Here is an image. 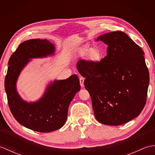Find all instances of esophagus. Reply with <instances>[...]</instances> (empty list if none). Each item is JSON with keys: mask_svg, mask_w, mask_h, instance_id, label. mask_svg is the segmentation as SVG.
<instances>
[{"mask_svg": "<svg viewBox=\"0 0 155 155\" xmlns=\"http://www.w3.org/2000/svg\"><path fill=\"white\" fill-rule=\"evenodd\" d=\"M80 81V84L82 87H84V78L83 77H80L79 78Z\"/></svg>", "mask_w": 155, "mask_h": 155, "instance_id": "esophagus-1", "label": "esophagus"}]
</instances>
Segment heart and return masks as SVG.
Returning a JSON list of instances; mask_svg holds the SVG:
<instances>
[{
    "mask_svg": "<svg viewBox=\"0 0 155 155\" xmlns=\"http://www.w3.org/2000/svg\"><path fill=\"white\" fill-rule=\"evenodd\" d=\"M80 54L81 56L83 57L87 56V57L92 61H98V59H100L101 56V52L98 51L97 48H91L89 51L87 48H84L81 51Z\"/></svg>",
    "mask_w": 155,
    "mask_h": 155,
    "instance_id": "1",
    "label": "heart"
}]
</instances>
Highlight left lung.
Masks as SVG:
<instances>
[{"mask_svg": "<svg viewBox=\"0 0 155 155\" xmlns=\"http://www.w3.org/2000/svg\"><path fill=\"white\" fill-rule=\"evenodd\" d=\"M108 45L100 61H78L85 78L95 118L107 125L123 124L138 117L147 102L149 72L144 52L124 32H111L98 37Z\"/></svg>", "mask_w": 155, "mask_h": 155, "instance_id": "left-lung-1", "label": "left lung"}]
</instances>
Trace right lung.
Here are the masks:
<instances>
[{
    "instance_id": "right-lung-1",
    "label": "right lung",
    "mask_w": 155,
    "mask_h": 155,
    "mask_svg": "<svg viewBox=\"0 0 155 155\" xmlns=\"http://www.w3.org/2000/svg\"><path fill=\"white\" fill-rule=\"evenodd\" d=\"M54 52V46L47 39H31L19 45L8 63L5 88L10 110L20 124L37 132L49 133L63 126L69 104L81 88L77 75L72 74L65 80L54 81L36 103H28L20 97L16 80L29 58L47 57Z\"/></svg>"
}]
</instances>
